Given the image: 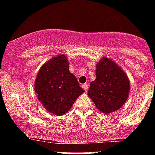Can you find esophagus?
<instances>
[{
  "label": "esophagus",
  "mask_w": 155,
  "mask_h": 155,
  "mask_svg": "<svg viewBox=\"0 0 155 155\" xmlns=\"http://www.w3.org/2000/svg\"><path fill=\"white\" fill-rule=\"evenodd\" d=\"M82 88H83L85 91H87V88H88V86H87V84H82Z\"/></svg>",
  "instance_id": "34e87169"
}]
</instances>
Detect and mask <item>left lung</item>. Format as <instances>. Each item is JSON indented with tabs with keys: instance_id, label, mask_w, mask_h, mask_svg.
<instances>
[{
	"instance_id": "obj_1",
	"label": "left lung",
	"mask_w": 155,
	"mask_h": 155,
	"mask_svg": "<svg viewBox=\"0 0 155 155\" xmlns=\"http://www.w3.org/2000/svg\"><path fill=\"white\" fill-rule=\"evenodd\" d=\"M96 79L91 82L87 95L104 114L117 111L128 98L130 81L112 59L104 57L96 65Z\"/></svg>"
}]
</instances>
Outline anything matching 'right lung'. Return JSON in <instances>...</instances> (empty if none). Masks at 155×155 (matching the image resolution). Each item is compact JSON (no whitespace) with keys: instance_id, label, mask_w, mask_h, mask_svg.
<instances>
[{"instance_id":"obj_1","label":"right lung","mask_w":155,"mask_h":155,"mask_svg":"<svg viewBox=\"0 0 155 155\" xmlns=\"http://www.w3.org/2000/svg\"><path fill=\"white\" fill-rule=\"evenodd\" d=\"M34 90L45 109L58 116L68 112L85 91L69 70V61L64 54L52 58L40 68Z\"/></svg>"}]
</instances>
